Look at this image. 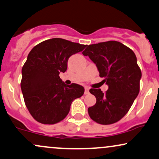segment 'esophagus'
Returning a JSON list of instances; mask_svg holds the SVG:
<instances>
[{"mask_svg":"<svg viewBox=\"0 0 159 159\" xmlns=\"http://www.w3.org/2000/svg\"><path fill=\"white\" fill-rule=\"evenodd\" d=\"M89 88L85 87V94H89Z\"/></svg>","mask_w":159,"mask_h":159,"instance_id":"esophagus-1","label":"esophagus"}]
</instances>
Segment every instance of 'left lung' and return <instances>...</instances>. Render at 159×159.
Masks as SVG:
<instances>
[{"mask_svg": "<svg viewBox=\"0 0 159 159\" xmlns=\"http://www.w3.org/2000/svg\"><path fill=\"white\" fill-rule=\"evenodd\" d=\"M83 54L96 64L99 76L108 85L105 93L99 89H90L97 102L89 107V114L99 124H113L128 112L139 93L142 72L136 54L113 40L87 46Z\"/></svg>", "mask_w": 159, "mask_h": 159, "instance_id": "left-lung-1", "label": "left lung"}]
</instances>
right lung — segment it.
Returning a JSON list of instances; mask_svg holds the SVG:
<instances>
[{"mask_svg": "<svg viewBox=\"0 0 159 159\" xmlns=\"http://www.w3.org/2000/svg\"><path fill=\"white\" fill-rule=\"evenodd\" d=\"M86 45L52 38L35 46L22 68L20 87L25 106L38 122L54 125L66 118L72 102L83 95L78 84H65L59 74L67 70L68 58Z\"/></svg>", "mask_w": 159, "mask_h": 159, "instance_id": "obj_1", "label": "right lung"}]
</instances>
